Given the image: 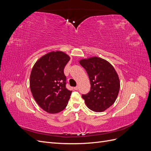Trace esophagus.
<instances>
[{"instance_id": "obj_1", "label": "esophagus", "mask_w": 151, "mask_h": 151, "mask_svg": "<svg viewBox=\"0 0 151 151\" xmlns=\"http://www.w3.org/2000/svg\"><path fill=\"white\" fill-rule=\"evenodd\" d=\"M78 89H79V87H78V86H76V87H75V88H74V89H75L76 91L78 90Z\"/></svg>"}]
</instances>
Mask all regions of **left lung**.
<instances>
[{
	"instance_id": "8db88e82",
	"label": "left lung",
	"mask_w": 151,
	"mask_h": 151,
	"mask_svg": "<svg viewBox=\"0 0 151 151\" xmlns=\"http://www.w3.org/2000/svg\"><path fill=\"white\" fill-rule=\"evenodd\" d=\"M80 64L88 73L89 93L83 94L86 106L92 111L102 112L115 103L120 83L115 68L108 61L94 57L81 60Z\"/></svg>"
}]
</instances>
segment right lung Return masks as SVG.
Returning <instances> with one entry per match:
<instances>
[{
    "instance_id": "right-lung-1",
    "label": "right lung",
    "mask_w": 151,
    "mask_h": 151,
    "mask_svg": "<svg viewBox=\"0 0 151 151\" xmlns=\"http://www.w3.org/2000/svg\"><path fill=\"white\" fill-rule=\"evenodd\" d=\"M70 57L60 51L51 52L35 63L30 75V89L39 106L49 113L65 108L72 91L66 88L63 69Z\"/></svg>"
}]
</instances>
